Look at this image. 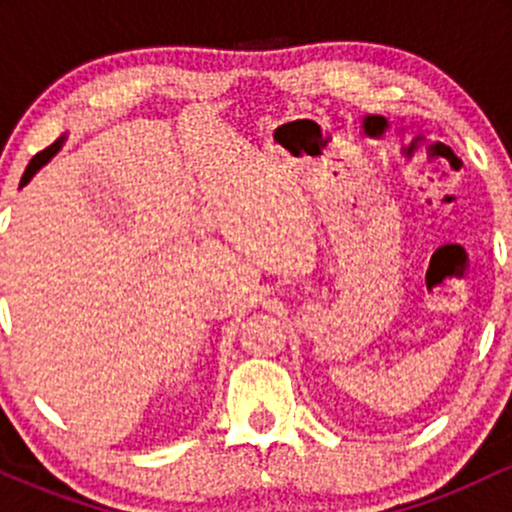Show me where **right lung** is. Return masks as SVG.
Wrapping results in <instances>:
<instances>
[{"label":"right lung","instance_id":"1","mask_svg":"<svg viewBox=\"0 0 512 512\" xmlns=\"http://www.w3.org/2000/svg\"><path fill=\"white\" fill-rule=\"evenodd\" d=\"M62 144H64V137H60V139H57V142H55V144H50V146H48V149H43V151H40V154H35V156L31 158V163H28L26 173H23V178H21V187H23V185H26V182H28V180H31V178H33V175H35V173H38V170H40V168H43V166H45V163H48L52 156H55V154H57V151H60V149H62Z\"/></svg>","mask_w":512,"mask_h":512}]
</instances>
